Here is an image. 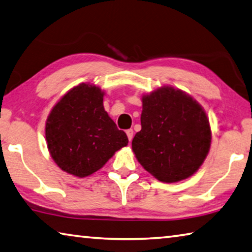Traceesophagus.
<instances>
[{"mask_svg":"<svg viewBox=\"0 0 252 252\" xmlns=\"http://www.w3.org/2000/svg\"><path fill=\"white\" fill-rule=\"evenodd\" d=\"M126 135H127V137H128L129 142H131V139H133V136H134V130L133 129H127Z\"/></svg>","mask_w":252,"mask_h":252,"instance_id":"esophagus-1","label":"esophagus"}]
</instances>
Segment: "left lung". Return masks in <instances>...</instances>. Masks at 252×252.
I'll use <instances>...</instances> for the list:
<instances>
[{
    "label": "left lung",
    "mask_w": 252,
    "mask_h": 252,
    "mask_svg": "<svg viewBox=\"0 0 252 252\" xmlns=\"http://www.w3.org/2000/svg\"><path fill=\"white\" fill-rule=\"evenodd\" d=\"M142 103V129L131 142L136 159L161 183L191 177L204 164L211 144L204 107L174 86L144 94Z\"/></svg>",
    "instance_id": "left-lung-1"
}]
</instances>
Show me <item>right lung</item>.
<instances>
[{"label":"right lung","mask_w":252,"mask_h":252,"mask_svg":"<svg viewBox=\"0 0 252 252\" xmlns=\"http://www.w3.org/2000/svg\"><path fill=\"white\" fill-rule=\"evenodd\" d=\"M105 92L81 83L53 106L45 124V138L52 159L75 177L96 173L128 138L104 109Z\"/></svg>","instance_id":"1"}]
</instances>
